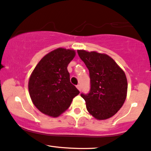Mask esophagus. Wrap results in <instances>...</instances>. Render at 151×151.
Masks as SVG:
<instances>
[{
  "label": "esophagus",
  "mask_w": 151,
  "mask_h": 151,
  "mask_svg": "<svg viewBox=\"0 0 151 151\" xmlns=\"http://www.w3.org/2000/svg\"><path fill=\"white\" fill-rule=\"evenodd\" d=\"M76 87H77L78 90L79 91L81 90V85H78L77 86H76Z\"/></svg>",
  "instance_id": "obj_1"
}]
</instances>
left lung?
Here are the masks:
<instances>
[{"label": "left lung", "mask_w": 151, "mask_h": 151, "mask_svg": "<svg viewBox=\"0 0 151 151\" xmlns=\"http://www.w3.org/2000/svg\"><path fill=\"white\" fill-rule=\"evenodd\" d=\"M77 52L90 72V92L81 94L86 102L87 111L97 120L111 118L126 99L125 73L109 55L83 50Z\"/></svg>", "instance_id": "obj_1"}]
</instances>
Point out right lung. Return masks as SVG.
<instances>
[{
	"mask_svg": "<svg viewBox=\"0 0 151 151\" xmlns=\"http://www.w3.org/2000/svg\"><path fill=\"white\" fill-rule=\"evenodd\" d=\"M75 56V50L57 48L42 57L31 73L29 94L35 106L44 114L59 116L80 93L70 83L67 70Z\"/></svg>",
	"mask_w": 151,
	"mask_h": 151,
	"instance_id": "obj_1",
	"label": "right lung"
}]
</instances>
